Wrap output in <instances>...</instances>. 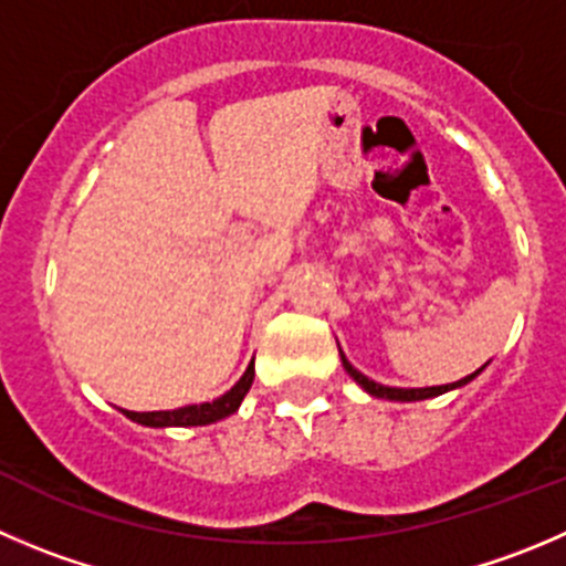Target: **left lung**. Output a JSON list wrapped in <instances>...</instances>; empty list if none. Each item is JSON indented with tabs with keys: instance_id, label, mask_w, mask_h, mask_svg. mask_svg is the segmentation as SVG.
Returning a JSON list of instances; mask_svg holds the SVG:
<instances>
[{
	"instance_id": "left-lung-1",
	"label": "left lung",
	"mask_w": 566,
	"mask_h": 566,
	"mask_svg": "<svg viewBox=\"0 0 566 566\" xmlns=\"http://www.w3.org/2000/svg\"><path fill=\"white\" fill-rule=\"evenodd\" d=\"M338 353H342V349H338ZM342 364H344V369H347V375H349V378H353L355 384L360 386V389H367L369 395H373V397H384V400H400V402H411V400H428V397L444 395V391H450V389H459V386L470 384V380L475 378L478 373H481V369H478V373H472V375H467V378H461L459 384L428 386V389H391V386L375 384V380H369L367 375H360L358 369H355L353 364H349V360L344 358V353H342Z\"/></svg>"
}]
</instances>
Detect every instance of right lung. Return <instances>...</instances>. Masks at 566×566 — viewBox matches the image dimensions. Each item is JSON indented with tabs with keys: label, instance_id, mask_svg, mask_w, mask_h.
Instances as JSON below:
<instances>
[{
	"label": "right lung",
	"instance_id": "add662e5",
	"mask_svg": "<svg viewBox=\"0 0 566 566\" xmlns=\"http://www.w3.org/2000/svg\"><path fill=\"white\" fill-rule=\"evenodd\" d=\"M252 378H255V367L250 364V367H247V373L241 375L239 384H235L228 395L219 397V400L177 408V411H147V413L125 411V417H130L133 422H138V424H149V428H188V424H211V422H217V419L230 417V413L241 406L244 395L250 391Z\"/></svg>",
	"mask_w": 566,
	"mask_h": 566
}]
</instances>
